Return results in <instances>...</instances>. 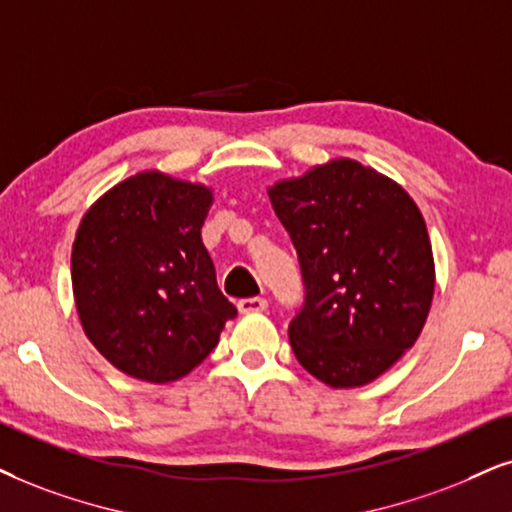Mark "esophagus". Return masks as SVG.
I'll return each mask as SVG.
<instances>
[{"label": "esophagus", "mask_w": 512, "mask_h": 512, "mask_svg": "<svg viewBox=\"0 0 512 512\" xmlns=\"http://www.w3.org/2000/svg\"><path fill=\"white\" fill-rule=\"evenodd\" d=\"M267 309V300L264 297H245V300L238 302V312L241 314H257Z\"/></svg>", "instance_id": "esophagus-1"}]
</instances>
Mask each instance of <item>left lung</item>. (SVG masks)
Masks as SVG:
<instances>
[{
  "label": "left lung",
  "mask_w": 512,
  "mask_h": 512,
  "mask_svg": "<svg viewBox=\"0 0 512 512\" xmlns=\"http://www.w3.org/2000/svg\"><path fill=\"white\" fill-rule=\"evenodd\" d=\"M307 286L288 338L323 385L373 383L416 345L435 297L428 224L409 191L352 158L267 189Z\"/></svg>",
  "instance_id": "obj_1"
}]
</instances>
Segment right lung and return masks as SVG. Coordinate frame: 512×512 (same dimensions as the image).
Wrapping results in <instances>:
<instances>
[{
    "instance_id": "right-lung-1",
    "label": "right lung",
    "mask_w": 512,
    "mask_h": 512,
    "mask_svg": "<svg viewBox=\"0 0 512 512\" xmlns=\"http://www.w3.org/2000/svg\"><path fill=\"white\" fill-rule=\"evenodd\" d=\"M212 200V186L144 170L101 193L80 219L70 255L77 316L101 357L129 378H184L236 316L200 238Z\"/></svg>"
}]
</instances>
